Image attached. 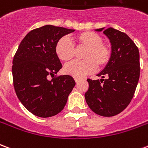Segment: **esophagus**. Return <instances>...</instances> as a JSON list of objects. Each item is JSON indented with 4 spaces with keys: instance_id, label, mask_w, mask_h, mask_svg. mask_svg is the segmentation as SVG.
Instances as JSON below:
<instances>
[{
    "instance_id": "1",
    "label": "esophagus",
    "mask_w": 148,
    "mask_h": 148,
    "mask_svg": "<svg viewBox=\"0 0 148 148\" xmlns=\"http://www.w3.org/2000/svg\"><path fill=\"white\" fill-rule=\"evenodd\" d=\"M74 80H75V82H76V83H78V82L80 81V79H78V78H74Z\"/></svg>"
}]
</instances>
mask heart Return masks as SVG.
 I'll return each mask as SVG.
<instances>
[{
	"label": "heart",
	"instance_id": "1",
	"mask_svg": "<svg viewBox=\"0 0 148 148\" xmlns=\"http://www.w3.org/2000/svg\"><path fill=\"white\" fill-rule=\"evenodd\" d=\"M99 34L86 31L81 32L74 38L77 49L86 48L82 54V61H74L66 65L64 72L75 78H81L87 74H92L96 68L106 67L112 57L111 47L103 42ZM55 54L63 62H69L74 58L76 50L68 37L63 36L58 39L55 47Z\"/></svg>",
	"mask_w": 148,
	"mask_h": 148
}]
</instances>
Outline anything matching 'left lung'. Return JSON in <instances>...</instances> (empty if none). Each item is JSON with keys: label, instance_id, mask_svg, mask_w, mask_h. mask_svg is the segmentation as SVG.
Masks as SVG:
<instances>
[{"label": "left lung", "instance_id": "1", "mask_svg": "<svg viewBox=\"0 0 148 148\" xmlns=\"http://www.w3.org/2000/svg\"><path fill=\"white\" fill-rule=\"evenodd\" d=\"M102 30L104 27L96 29ZM103 33L111 42V59L97 74L101 77V80L87 79L89 89L85 98L95 113L112 116L126 109L133 97L140 78V53L127 34L112 27L104 30Z\"/></svg>", "mask_w": 148, "mask_h": 148}]
</instances>
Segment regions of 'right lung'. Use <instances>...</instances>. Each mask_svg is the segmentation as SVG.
Returning a JSON list of instances; mask_svg holds the SVG:
<instances>
[{
    "instance_id": "1",
    "label": "right lung",
    "mask_w": 148,
    "mask_h": 148,
    "mask_svg": "<svg viewBox=\"0 0 148 148\" xmlns=\"http://www.w3.org/2000/svg\"><path fill=\"white\" fill-rule=\"evenodd\" d=\"M74 29L45 25L32 30L19 45L12 61L13 86L23 106L39 117H51L64 109L75 86L70 75L48 80L62 68L55 44Z\"/></svg>"
}]
</instances>
